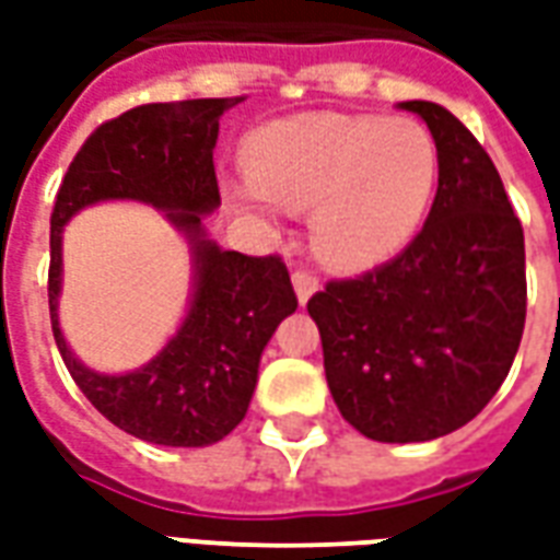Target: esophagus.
Masks as SVG:
<instances>
[{"instance_id":"obj_1","label":"esophagus","mask_w":560,"mask_h":560,"mask_svg":"<svg viewBox=\"0 0 560 560\" xmlns=\"http://www.w3.org/2000/svg\"><path fill=\"white\" fill-rule=\"evenodd\" d=\"M317 288H320L317 276L305 272V269H296V272H293V291H296V300H300V305L308 303V300H312V293H317Z\"/></svg>"}]
</instances>
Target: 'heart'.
I'll list each match as a JSON object with an SVG mask.
<instances>
[{
    "label": "heart",
    "mask_w": 560,
    "mask_h": 560,
    "mask_svg": "<svg viewBox=\"0 0 560 560\" xmlns=\"http://www.w3.org/2000/svg\"><path fill=\"white\" fill-rule=\"evenodd\" d=\"M252 179L231 200L272 219L312 209V248L336 269H369L399 255L425 219L438 185V147L411 116H293L248 143Z\"/></svg>",
    "instance_id": "1"
}]
</instances>
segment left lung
Listing matches in <instances>:
<instances>
[{
	"mask_svg": "<svg viewBox=\"0 0 560 560\" xmlns=\"http://www.w3.org/2000/svg\"><path fill=\"white\" fill-rule=\"evenodd\" d=\"M438 147V195L411 245L308 300L329 393L381 444L434 441L489 405L525 329V233L489 152L446 107L401 102Z\"/></svg>",
	"mask_w": 560,
	"mask_h": 560,
	"instance_id": "left-lung-1",
	"label": "left lung"
}]
</instances>
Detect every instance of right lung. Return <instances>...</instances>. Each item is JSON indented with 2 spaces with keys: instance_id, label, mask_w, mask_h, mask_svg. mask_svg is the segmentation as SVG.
I'll use <instances>...</instances> for the list:
<instances>
[{
  "instance_id": "1",
  "label": "right lung",
  "mask_w": 560,
  "mask_h": 560,
  "mask_svg": "<svg viewBox=\"0 0 560 560\" xmlns=\"http://www.w3.org/2000/svg\"><path fill=\"white\" fill-rule=\"evenodd\" d=\"M243 98L143 104L90 135L71 161L50 215V324L56 348L95 411L140 441L209 446L243 422L257 387L260 353L296 293L281 257L224 252L203 215L221 207L212 149L219 119ZM138 199L161 208L192 255V300L184 324L135 373L104 376L83 366L58 329L61 231L80 208Z\"/></svg>"
}]
</instances>
